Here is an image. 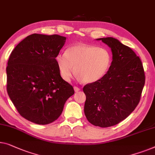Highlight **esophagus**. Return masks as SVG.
Listing matches in <instances>:
<instances>
[{
  "label": "esophagus",
  "instance_id": "obj_1",
  "mask_svg": "<svg viewBox=\"0 0 155 155\" xmlns=\"http://www.w3.org/2000/svg\"><path fill=\"white\" fill-rule=\"evenodd\" d=\"M73 88H74V90H75V92H78V91L80 90V89L79 88V87H75H75H73Z\"/></svg>",
  "mask_w": 155,
  "mask_h": 155
}]
</instances>
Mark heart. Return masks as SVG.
I'll return each mask as SVG.
<instances>
[{
	"label": "heart",
	"instance_id": "1",
	"mask_svg": "<svg viewBox=\"0 0 155 155\" xmlns=\"http://www.w3.org/2000/svg\"><path fill=\"white\" fill-rule=\"evenodd\" d=\"M61 78L69 81L74 72L83 82L92 83L101 79L109 70L111 54L106 48L76 45L55 57ZM75 71H74V69Z\"/></svg>",
	"mask_w": 155,
	"mask_h": 155
}]
</instances>
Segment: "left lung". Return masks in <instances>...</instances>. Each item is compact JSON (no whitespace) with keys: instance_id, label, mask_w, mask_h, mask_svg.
Instances as JSON below:
<instances>
[{"instance_id":"obj_1","label":"left lung","mask_w":155,"mask_h":155,"mask_svg":"<svg viewBox=\"0 0 155 155\" xmlns=\"http://www.w3.org/2000/svg\"><path fill=\"white\" fill-rule=\"evenodd\" d=\"M111 49L113 61L107 73L85 85L84 115L96 127H109L126 119L137 106L145 77L140 58L114 38H98Z\"/></svg>"}]
</instances>
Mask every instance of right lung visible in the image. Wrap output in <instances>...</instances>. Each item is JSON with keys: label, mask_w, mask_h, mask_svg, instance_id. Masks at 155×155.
<instances>
[{"label": "right lung", "mask_w": 155, "mask_h": 155, "mask_svg": "<svg viewBox=\"0 0 155 155\" xmlns=\"http://www.w3.org/2000/svg\"><path fill=\"white\" fill-rule=\"evenodd\" d=\"M66 38L33 33L15 47L6 68L7 91L20 115L38 124L57 120L73 87L62 79L55 57Z\"/></svg>", "instance_id": "obj_1"}]
</instances>
